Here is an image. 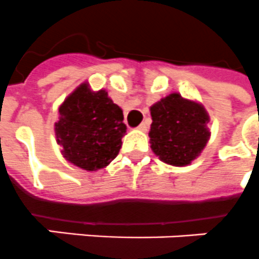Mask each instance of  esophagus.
<instances>
[{"label": "esophagus", "instance_id": "34e87169", "mask_svg": "<svg viewBox=\"0 0 259 259\" xmlns=\"http://www.w3.org/2000/svg\"><path fill=\"white\" fill-rule=\"evenodd\" d=\"M138 130H141V132H146V130H148V125H146L145 122H142L140 126H138Z\"/></svg>", "mask_w": 259, "mask_h": 259}]
</instances>
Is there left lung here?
<instances>
[{
  "mask_svg": "<svg viewBox=\"0 0 259 259\" xmlns=\"http://www.w3.org/2000/svg\"><path fill=\"white\" fill-rule=\"evenodd\" d=\"M150 114L151 149L163 162L189 165L207 144L209 115L197 102L173 93L153 105Z\"/></svg>",
  "mask_w": 259,
  "mask_h": 259,
  "instance_id": "1",
  "label": "left lung"
}]
</instances>
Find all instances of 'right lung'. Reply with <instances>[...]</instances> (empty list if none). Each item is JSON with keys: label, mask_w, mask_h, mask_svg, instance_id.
<instances>
[{"label": "right lung", "mask_w": 259, "mask_h": 259, "mask_svg": "<svg viewBox=\"0 0 259 259\" xmlns=\"http://www.w3.org/2000/svg\"><path fill=\"white\" fill-rule=\"evenodd\" d=\"M56 122L57 142L69 162L98 170L117 157L126 125L122 110L105 90L92 92L82 83L64 101Z\"/></svg>", "instance_id": "add662e5"}]
</instances>
